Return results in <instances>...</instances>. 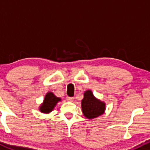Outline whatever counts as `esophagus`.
<instances>
[{"label":"esophagus","mask_w":150,"mask_h":150,"mask_svg":"<svg viewBox=\"0 0 150 150\" xmlns=\"http://www.w3.org/2000/svg\"><path fill=\"white\" fill-rule=\"evenodd\" d=\"M66 99H67V101H73V99H74V98H73V97H66Z\"/></svg>","instance_id":"1"}]
</instances>
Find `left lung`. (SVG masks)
<instances>
[{"label":"left lung","mask_w":150,"mask_h":150,"mask_svg":"<svg viewBox=\"0 0 150 150\" xmlns=\"http://www.w3.org/2000/svg\"><path fill=\"white\" fill-rule=\"evenodd\" d=\"M82 111L87 119H94L103 115L106 110V103L94 97L91 90L84 93V98L81 101Z\"/></svg>","instance_id":"1"}]
</instances>
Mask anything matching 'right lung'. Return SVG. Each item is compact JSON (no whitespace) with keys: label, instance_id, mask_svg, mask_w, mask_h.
Returning a JSON list of instances; mask_svg holds the SVG:
<instances>
[{"label":"right lung","instance_id":"add662e5","mask_svg":"<svg viewBox=\"0 0 150 150\" xmlns=\"http://www.w3.org/2000/svg\"><path fill=\"white\" fill-rule=\"evenodd\" d=\"M61 101V98L55 96L53 92H47L45 95V97H44L43 103L39 106V110L43 113H51V111H53L56 104Z\"/></svg>","mask_w":150,"mask_h":150}]
</instances>
